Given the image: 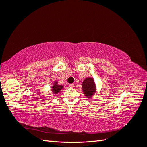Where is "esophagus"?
<instances>
[{
    "label": "esophagus",
    "instance_id": "obj_1",
    "mask_svg": "<svg viewBox=\"0 0 147 147\" xmlns=\"http://www.w3.org/2000/svg\"><path fill=\"white\" fill-rule=\"evenodd\" d=\"M69 86H70V88H74V84H70V85H69Z\"/></svg>",
    "mask_w": 147,
    "mask_h": 147
}]
</instances>
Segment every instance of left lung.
<instances>
[{
    "label": "left lung",
    "instance_id": "8db88e82",
    "mask_svg": "<svg viewBox=\"0 0 147 147\" xmlns=\"http://www.w3.org/2000/svg\"><path fill=\"white\" fill-rule=\"evenodd\" d=\"M83 94L87 98H92L96 92V86L94 79L91 77H87L82 83Z\"/></svg>",
    "mask_w": 147,
    "mask_h": 147
}]
</instances>
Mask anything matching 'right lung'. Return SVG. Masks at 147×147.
Wrapping results in <instances>:
<instances>
[{
	"instance_id": "1",
	"label": "right lung",
	"mask_w": 147,
	"mask_h": 147,
	"mask_svg": "<svg viewBox=\"0 0 147 147\" xmlns=\"http://www.w3.org/2000/svg\"><path fill=\"white\" fill-rule=\"evenodd\" d=\"M53 85L51 86V92L53 94L56 95L57 93H58L63 88V84H59L57 81H55L54 83L53 84Z\"/></svg>"
}]
</instances>
